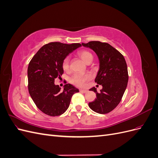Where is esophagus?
Masks as SVG:
<instances>
[{
  "instance_id": "esophagus-1",
  "label": "esophagus",
  "mask_w": 158,
  "mask_h": 158,
  "mask_svg": "<svg viewBox=\"0 0 158 158\" xmlns=\"http://www.w3.org/2000/svg\"><path fill=\"white\" fill-rule=\"evenodd\" d=\"M80 92H82V93H87L88 92V90H85V89H80Z\"/></svg>"
}]
</instances>
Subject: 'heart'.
Segmentation results:
<instances>
[{
    "instance_id": "1",
    "label": "heart",
    "mask_w": 158,
    "mask_h": 158,
    "mask_svg": "<svg viewBox=\"0 0 158 158\" xmlns=\"http://www.w3.org/2000/svg\"><path fill=\"white\" fill-rule=\"evenodd\" d=\"M78 56L85 63L88 64L93 60V55L88 51H82L78 52ZM70 68V59L69 57H66L63 62V69L65 71H68ZM90 78L88 74H75L70 78V82L78 87H82L85 82Z\"/></svg>"
}]
</instances>
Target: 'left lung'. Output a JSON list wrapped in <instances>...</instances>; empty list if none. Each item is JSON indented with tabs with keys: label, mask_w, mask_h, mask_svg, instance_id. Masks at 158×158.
<instances>
[{
	"label": "left lung",
	"mask_w": 158,
	"mask_h": 158,
	"mask_svg": "<svg viewBox=\"0 0 158 158\" xmlns=\"http://www.w3.org/2000/svg\"><path fill=\"white\" fill-rule=\"evenodd\" d=\"M82 45L92 49L98 56L99 69L95 82L102 85L100 92L95 87L89 90L96 94V98L89 103V108L99 114H106L115 108L121 101L127 86L128 75L123 55L107 43L89 41Z\"/></svg>",
	"instance_id": "8db88e82"
}]
</instances>
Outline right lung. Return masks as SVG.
I'll return each instance as SVG.
<instances>
[{
    "label": "right lung",
    "instance_id": "right-lung-1",
    "mask_svg": "<svg viewBox=\"0 0 158 158\" xmlns=\"http://www.w3.org/2000/svg\"><path fill=\"white\" fill-rule=\"evenodd\" d=\"M80 44L51 42L43 46L33 56L27 68L28 90L37 108L47 115L63 114L69 107L73 94L78 89L70 84L62 90L55 79L63 74V62L70 52L81 47Z\"/></svg>",
    "mask_w": 158,
    "mask_h": 158
}]
</instances>
